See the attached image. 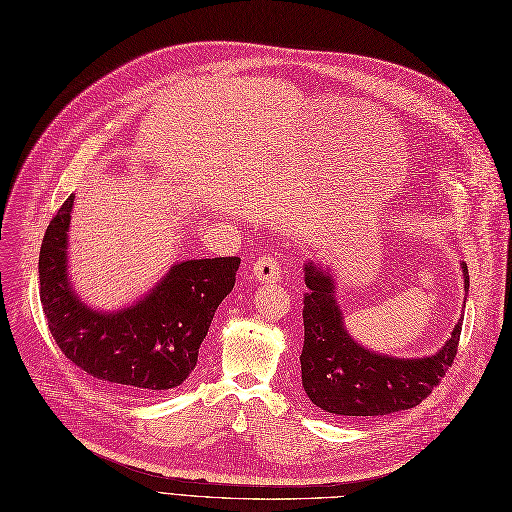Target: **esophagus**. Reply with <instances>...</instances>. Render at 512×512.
Segmentation results:
<instances>
[{"instance_id": "obj_1", "label": "esophagus", "mask_w": 512, "mask_h": 512, "mask_svg": "<svg viewBox=\"0 0 512 512\" xmlns=\"http://www.w3.org/2000/svg\"><path fill=\"white\" fill-rule=\"evenodd\" d=\"M254 277L260 283H277L281 279V266L275 256L271 254H262L254 262Z\"/></svg>"}]
</instances>
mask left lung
<instances>
[{
	"label": "left lung",
	"instance_id": "8db88e82",
	"mask_svg": "<svg viewBox=\"0 0 512 512\" xmlns=\"http://www.w3.org/2000/svg\"><path fill=\"white\" fill-rule=\"evenodd\" d=\"M465 291L469 271L462 262ZM304 348L302 385L312 404L333 417L358 419L392 415L421 404L442 381L458 352L462 316L440 352L423 358H394L362 348L344 327L335 300V279L327 266L304 264Z\"/></svg>",
	"mask_w": 512,
	"mask_h": 512
}]
</instances>
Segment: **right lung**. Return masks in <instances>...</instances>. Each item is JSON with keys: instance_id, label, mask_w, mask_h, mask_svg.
<instances>
[{"instance_id": "1", "label": "right lung", "mask_w": 512, "mask_h": 512, "mask_svg": "<svg viewBox=\"0 0 512 512\" xmlns=\"http://www.w3.org/2000/svg\"><path fill=\"white\" fill-rule=\"evenodd\" d=\"M75 196L50 221L39 254V296L62 354L123 392L156 396L196 369L212 316L235 285L239 258H202L170 266L133 306L100 312L83 304L68 279V227Z\"/></svg>"}]
</instances>
